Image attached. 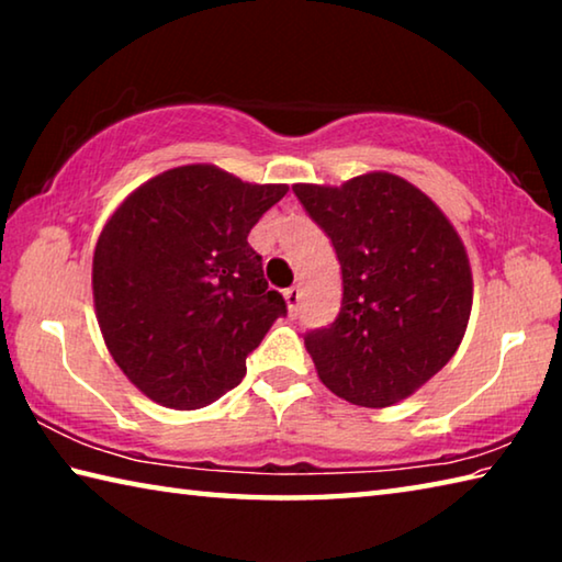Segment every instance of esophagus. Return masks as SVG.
Instances as JSON below:
<instances>
[{"label": "esophagus", "instance_id": "esophagus-1", "mask_svg": "<svg viewBox=\"0 0 562 562\" xmlns=\"http://www.w3.org/2000/svg\"><path fill=\"white\" fill-rule=\"evenodd\" d=\"M284 300H288V307H290L292 315H297V310H300V300H302V292H300L297 284H294V288H288V290H284Z\"/></svg>", "mask_w": 562, "mask_h": 562}]
</instances>
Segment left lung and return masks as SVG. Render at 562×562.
<instances>
[{
    "label": "left lung",
    "mask_w": 562,
    "mask_h": 562,
    "mask_svg": "<svg viewBox=\"0 0 562 562\" xmlns=\"http://www.w3.org/2000/svg\"><path fill=\"white\" fill-rule=\"evenodd\" d=\"M292 190L341 265L337 319L304 337L322 384L367 408L402 402L449 364L469 327L473 278L459 233L429 195L384 170Z\"/></svg>",
    "instance_id": "1"
}]
</instances>
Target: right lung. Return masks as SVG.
<instances>
[{"label": "right lung", "instance_id": "right-lung-1", "mask_svg": "<svg viewBox=\"0 0 562 562\" xmlns=\"http://www.w3.org/2000/svg\"><path fill=\"white\" fill-rule=\"evenodd\" d=\"M284 193V183H245L190 164L146 180L103 225L91 272L101 335L156 404L190 412L221 398L288 315L247 243Z\"/></svg>", "mask_w": 562, "mask_h": 562}]
</instances>
